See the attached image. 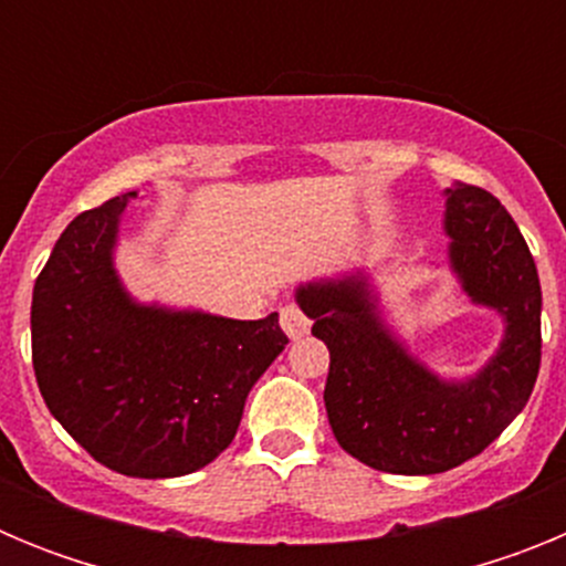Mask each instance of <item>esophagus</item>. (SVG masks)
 Masks as SVG:
<instances>
[{
  "label": "esophagus",
  "mask_w": 566,
  "mask_h": 566,
  "mask_svg": "<svg viewBox=\"0 0 566 566\" xmlns=\"http://www.w3.org/2000/svg\"><path fill=\"white\" fill-rule=\"evenodd\" d=\"M280 326H283V332H286L289 337L300 339L308 334V328H312V319L300 312L297 306H286L283 312H280Z\"/></svg>",
  "instance_id": "esophagus-1"
}]
</instances>
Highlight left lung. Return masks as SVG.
<instances>
[{"mask_svg":"<svg viewBox=\"0 0 566 566\" xmlns=\"http://www.w3.org/2000/svg\"><path fill=\"white\" fill-rule=\"evenodd\" d=\"M451 269L504 337L476 377L444 382L382 323L365 274L297 289L328 345V424L345 453L382 473L428 476L479 457L527 405L542 365V286L516 221L482 187L444 189Z\"/></svg>","mask_w":566,"mask_h":566,"instance_id":"obj_1","label":"left lung"}]
</instances>
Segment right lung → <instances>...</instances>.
<instances>
[{"instance_id":"add662e5","label":"right lung","mask_w":566,"mask_h":566,"mask_svg":"<svg viewBox=\"0 0 566 566\" xmlns=\"http://www.w3.org/2000/svg\"><path fill=\"white\" fill-rule=\"evenodd\" d=\"M135 192L70 221L33 286V371L50 413L104 468L172 479L232 444L252 385L289 337L277 314L142 306L113 266Z\"/></svg>"}]
</instances>
